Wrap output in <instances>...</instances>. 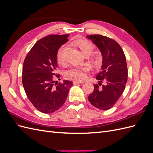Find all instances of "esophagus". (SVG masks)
<instances>
[{"instance_id":"esophagus-1","label":"esophagus","mask_w":153,"mask_h":153,"mask_svg":"<svg viewBox=\"0 0 153 153\" xmlns=\"http://www.w3.org/2000/svg\"><path fill=\"white\" fill-rule=\"evenodd\" d=\"M84 82H79V81H73V84L74 85H76V84H84Z\"/></svg>"}]
</instances>
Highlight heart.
Wrapping results in <instances>:
<instances>
[{"instance_id":"obj_1","label":"heart","mask_w":153,"mask_h":153,"mask_svg":"<svg viewBox=\"0 0 153 153\" xmlns=\"http://www.w3.org/2000/svg\"><path fill=\"white\" fill-rule=\"evenodd\" d=\"M76 45L84 55L91 54L94 50V46L89 42L84 40H76L73 42ZM69 47L67 45H63L60 47L57 52V60L59 63L66 62ZM90 71L89 66H75L69 69L65 73V75L68 78H73L78 80H83L86 77V74Z\"/></svg>"}]
</instances>
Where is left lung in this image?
<instances>
[{"label": "left lung", "instance_id": "obj_1", "mask_svg": "<svg viewBox=\"0 0 153 153\" xmlns=\"http://www.w3.org/2000/svg\"><path fill=\"white\" fill-rule=\"evenodd\" d=\"M87 37L98 47L103 57L101 71L96 76L99 83L94 85V91L88 99L96 108L108 110L116 103L126 86L128 80L126 57L116 41L100 34Z\"/></svg>", "mask_w": 153, "mask_h": 153}]
</instances>
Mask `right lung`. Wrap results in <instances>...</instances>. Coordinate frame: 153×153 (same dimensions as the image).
Masks as SVG:
<instances>
[{"mask_svg": "<svg viewBox=\"0 0 153 153\" xmlns=\"http://www.w3.org/2000/svg\"><path fill=\"white\" fill-rule=\"evenodd\" d=\"M69 34L49 35L37 41L27 53L22 70V84L36 108L45 114L55 112L64 105L73 82L54 83L58 49L68 41Z\"/></svg>", "mask_w": 153, "mask_h": 153, "instance_id": "right-lung-1", "label": "right lung"}]
</instances>
